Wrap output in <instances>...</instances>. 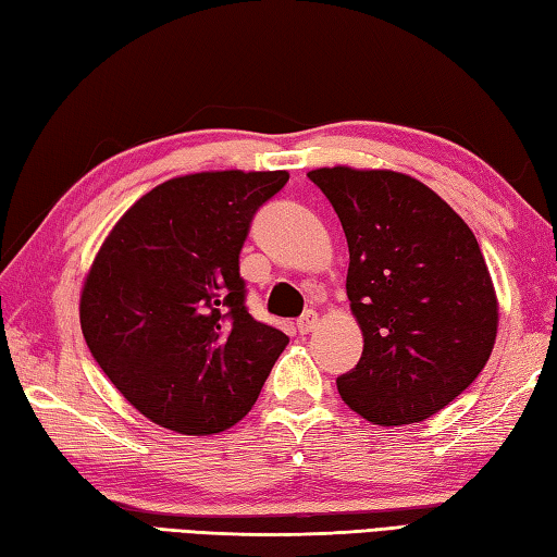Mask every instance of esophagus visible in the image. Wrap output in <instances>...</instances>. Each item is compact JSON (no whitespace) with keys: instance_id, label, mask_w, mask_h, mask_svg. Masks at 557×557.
<instances>
[{"instance_id":"obj_1","label":"esophagus","mask_w":557,"mask_h":557,"mask_svg":"<svg viewBox=\"0 0 557 557\" xmlns=\"http://www.w3.org/2000/svg\"><path fill=\"white\" fill-rule=\"evenodd\" d=\"M318 324H320V314L314 312V310H308V312L302 314V318L296 322V327H298L300 334H310V332H314V327H318Z\"/></svg>"}]
</instances>
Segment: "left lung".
<instances>
[{
    "label": "left lung",
    "instance_id": "obj_1",
    "mask_svg": "<svg viewBox=\"0 0 557 557\" xmlns=\"http://www.w3.org/2000/svg\"><path fill=\"white\" fill-rule=\"evenodd\" d=\"M337 211L346 296L363 334L342 400L381 426L436 414L485 369L499 302L473 230L442 196L393 170L308 172Z\"/></svg>",
    "mask_w": 557,
    "mask_h": 557
}]
</instances>
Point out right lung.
<instances>
[{"instance_id": "add662e5", "label": "right lung", "mask_w": 557, "mask_h": 557, "mask_svg": "<svg viewBox=\"0 0 557 557\" xmlns=\"http://www.w3.org/2000/svg\"><path fill=\"white\" fill-rule=\"evenodd\" d=\"M288 172H198L140 196L103 239L79 296L82 334L150 422L208 436L235 426L288 337L245 308L239 249Z\"/></svg>"}]
</instances>
